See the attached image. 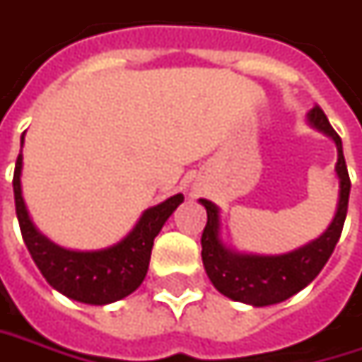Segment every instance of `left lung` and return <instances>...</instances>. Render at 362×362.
Returning <instances> with one entry per match:
<instances>
[{
  "mask_svg": "<svg viewBox=\"0 0 362 362\" xmlns=\"http://www.w3.org/2000/svg\"><path fill=\"white\" fill-rule=\"evenodd\" d=\"M310 125L334 139L338 151L337 176L340 180L337 214L322 235L286 255H245L227 249L221 241V221L218 209L211 200L200 198V204L206 209V227L202 230V263L212 286L235 302L251 306H272L291 298L304 290L308 284L322 272L326 261L330 259L337 247L342 225L349 209L351 178L342 153V139L332 129L324 111L316 105L308 113Z\"/></svg>",
  "mask_w": 362,
  "mask_h": 362,
  "instance_id": "obj_1",
  "label": "left lung"
}]
</instances>
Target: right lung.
<instances>
[{"instance_id": "add662e5", "label": "right lung", "mask_w": 362, "mask_h": 362, "mask_svg": "<svg viewBox=\"0 0 362 362\" xmlns=\"http://www.w3.org/2000/svg\"><path fill=\"white\" fill-rule=\"evenodd\" d=\"M24 146V135H22ZM22 151L13 170L16 214L24 243L46 281L83 304L105 306L135 291L148 274L153 239L184 197L176 194L141 214L134 230L117 245L101 251H69L52 243L34 227L22 197Z\"/></svg>"}]
</instances>
